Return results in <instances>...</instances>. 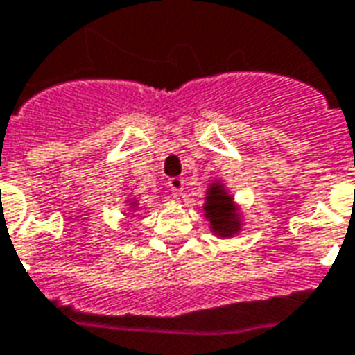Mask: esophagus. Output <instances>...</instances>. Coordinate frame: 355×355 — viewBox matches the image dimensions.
Segmentation results:
<instances>
[{
    "mask_svg": "<svg viewBox=\"0 0 355 355\" xmlns=\"http://www.w3.org/2000/svg\"><path fill=\"white\" fill-rule=\"evenodd\" d=\"M183 185H185V180H181V178H170V180H168V187L172 189L174 193H181V191H183Z\"/></svg>",
    "mask_w": 355,
    "mask_h": 355,
    "instance_id": "34e87169",
    "label": "esophagus"
}]
</instances>
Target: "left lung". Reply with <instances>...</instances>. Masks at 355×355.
<instances>
[{
  "label": "left lung",
  "instance_id": "1",
  "mask_svg": "<svg viewBox=\"0 0 355 355\" xmlns=\"http://www.w3.org/2000/svg\"><path fill=\"white\" fill-rule=\"evenodd\" d=\"M206 216L209 217V223L214 227V231L231 236L238 229L236 219H234V208H232L231 196H227L219 187H211L206 198Z\"/></svg>",
  "mask_w": 355,
  "mask_h": 355
}]
</instances>
